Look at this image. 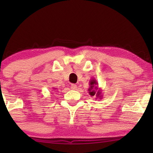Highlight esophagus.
I'll list each match as a JSON object with an SVG mask.
<instances>
[{"label":"esophagus","instance_id":"obj_1","mask_svg":"<svg viewBox=\"0 0 153 153\" xmlns=\"http://www.w3.org/2000/svg\"><path fill=\"white\" fill-rule=\"evenodd\" d=\"M70 87H71V89H72V90H76V88H77L76 85H75V84H72Z\"/></svg>","mask_w":153,"mask_h":153}]
</instances>
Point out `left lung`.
<instances>
[{
    "label": "left lung",
    "mask_w": 153,
    "mask_h": 153,
    "mask_svg": "<svg viewBox=\"0 0 153 153\" xmlns=\"http://www.w3.org/2000/svg\"><path fill=\"white\" fill-rule=\"evenodd\" d=\"M90 88H88V93L91 96H96V99L99 97L100 99H102V91L97 87L98 83L97 80L95 78L91 79L89 81Z\"/></svg>",
    "instance_id": "obj_1"
}]
</instances>
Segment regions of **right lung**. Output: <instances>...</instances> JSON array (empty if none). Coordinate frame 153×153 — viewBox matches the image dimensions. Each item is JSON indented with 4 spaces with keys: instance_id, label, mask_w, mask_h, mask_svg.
<instances>
[{
    "instance_id": "obj_1",
    "label": "right lung",
    "mask_w": 153,
    "mask_h": 153,
    "mask_svg": "<svg viewBox=\"0 0 153 153\" xmlns=\"http://www.w3.org/2000/svg\"><path fill=\"white\" fill-rule=\"evenodd\" d=\"M53 89H54V88H53Z\"/></svg>"
}]
</instances>
